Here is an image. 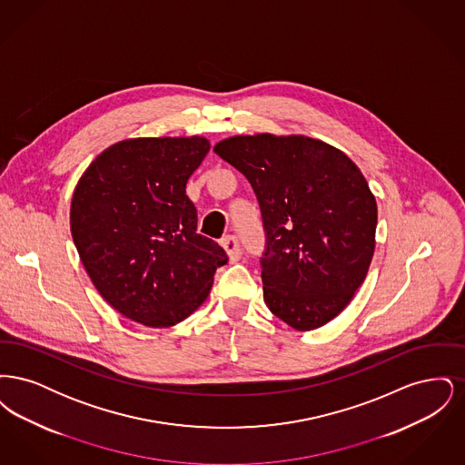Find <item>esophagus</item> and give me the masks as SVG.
Wrapping results in <instances>:
<instances>
[{
    "mask_svg": "<svg viewBox=\"0 0 465 465\" xmlns=\"http://www.w3.org/2000/svg\"><path fill=\"white\" fill-rule=\"evenodd\" d=\"M223 249L226 251L230 262H239L241 256H242V249H241V243L237 241V237L233 235H226L222 239Z\"/></svg>",
    "mask_w": 465,
    "mask_h": 465,
    "instance_id": "esophagus-1",
    "label": "esophagus"
}]
</instances>
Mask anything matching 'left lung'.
I'll use <instances>...</instances> for the list:
<instances>
[{"instance_id":"obj_1","label":"left lung","mask_w":465,"mask_h":465,"mask_svg":"<svg viewBox=\"0 0 465 465\" xmlns=\"http://www.w3.org/2000/svg\"><path fill=\"white\" fill-rule=\"evenodd\" d=\"M214 153L251 183L262 209L266 307L298 331L349 305L375 251L376 202L343 152L305 135H235Z\"/></svg>"}]
</instances>
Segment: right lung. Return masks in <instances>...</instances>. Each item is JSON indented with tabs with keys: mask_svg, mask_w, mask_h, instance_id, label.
I'll use <instances>...</instances> for the list:
<instances>
[{
	"mask_svg": "<svg viewBox=\"0 0 465 465\" xmlns=\"http://www.w3.org/2000/svg\"><path fill=\"white\" fill-rule=\"evenodd\" d=\"M203 137L116 143L89 165L71 202V233L90 281L122 315L169 328L202 305L222 245L197 233L186 181L209 153Z\"/></svg>",
	"mask_w": 465,
	"mask_h": 465,
	"instance_id": "1",
	"label": "right lung"
}]
</instances>
